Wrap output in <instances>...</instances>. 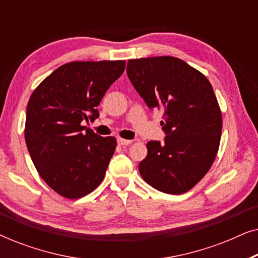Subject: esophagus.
Returning <instances> with one entry per match:
<instances>
[{"label": "esophagus", "mask_w": 258, "mask_h": 258, "mask_svg": "<svg viewBox=\"0 0 258 258\" xmlns=\"http://www.w3.org/2000/svg\"><path fill=\"white\" fill-rule=\"evenodd\" d=\"M133 141L130 140H124V139H117V143L119 146H129L130 143H132Z\"/></svg>", "instance_id": "34e87169"}]
</instances>
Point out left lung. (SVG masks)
Segmentation results:
<instances>
[{"mask_svg": "<svg viewBox=\"0 0 258 258\" xmlns=\"http://www.w3.org/2000/svg\"><path fill=\"white\" fill-rule=\"evenodd\" d=\"M126 74L148 107L163 111L164 142L147 143L139 165L148 184L181 195L213 165L220 147L222 112L206 76L182 59L158 56L129 59Z\"/></svg>", "mask_w": 258, "mask_h": 258, "instance_id": "1", "label": "left lung"}]
</instances>
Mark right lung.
Masks as SVG:
<instances>
[{
	"instance_id": "1",
	"label": "right lung",
	"mask_w": 258,
	"mask_h": 258,
	"mask_svg": "<svg viewBox=\"0 0 258 258\" xmlns=\"http://www.w3.org/2000/svg\"><path fill=\"white\" fill-rule=\"evenodd\" d=\"M124 68L125 61L69 62L31 94L28 151L43 181L66 199H81L103 181L116 139L98 136L82 123L98 117V104Z\"/></svg>"
}]
</instances>
